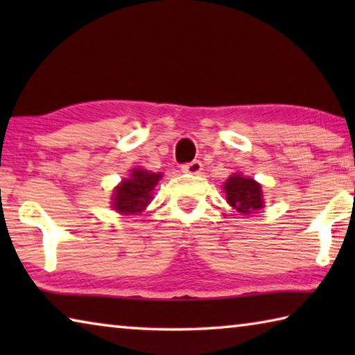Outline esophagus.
<instances>
[{"instance_id": "esophagus-1", "label": "esophagus", "mask_w": 355, "mask_h": 355, "mask_svg": "<svg viewBox=\"0 0 355 355\" xmlns=\"http://www.w3.org/2000/svg\"><path fill=\"white\" fill-rule=\"evenodd\" d=\"M182 171L186 173H199L202 171V163L200 161H191V163L182 166Z\"/></svg>"}]
</instances>
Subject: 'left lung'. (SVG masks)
Wrapping results in <instances>:
<instances>
[{
    "label": "left lung",
    "instance_id": "left-lung-1",
    "mask_svg": "<svg viewBox=\"0 0 355 355\" xmlns=\"http://www.w3.org/2000/svg\"><path fill=\"white\" fill-rule=\"evenodd\" d=\"M225 199L236 211L250 214L263 207L261 186L252 178L232 175L224 184Z\"/></svg>",
    "mask_w": 355,
    "mask_h": 355
}]
</instances>
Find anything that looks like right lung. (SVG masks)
<instances>
[{
  "instance_id": "right-lung-1",
  "label": "right lung",
  "mask_w": 355,
  "mask_h": 355,
  "mask_svg": "<svg viewBox=\"0 0 355 355\" xmlns=\"http://www.w3.org/2000/svg\"><path fill=\"white\" fill-rule=\"evenodd\" d=\"M161 177V173L135 169L130 178L120 183L114 191V209L122 214L141 213L152 200V191Z\"/></svg>"
}]
</instances>
